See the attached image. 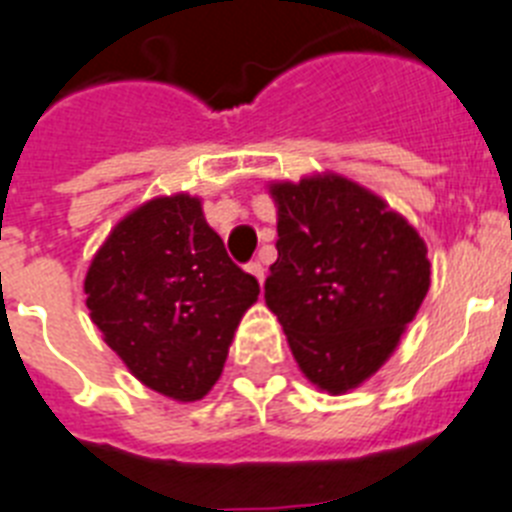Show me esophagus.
I'll list each match as a JSON object with an SVG mask.
<instances>
[{"label": "esophagus", "instance_id": "34e87169", "mask_svg": "<svg viewBox=\"0 0 512 512\" xmlns=\"http://www.w3.org/2000/svg\"><path fill=\"white\" fill-rule=\"evenodd\" d=\"M247 273H252V276L257 278V283L263 286V281H265V268H263V265H260V263H257V260H255V263H249V265H247Z\"/></svg>", "mask_w": 512, "mask_h": 512}]
</instances>
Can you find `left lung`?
<instances>
[{
  "instance_id": "left-lung-1",
  "label": "left lung",
  "mask_w": 512,
  "mask_h": 512,
  "mask_svg": "<svg viewBox=\"0 0 512 512\" xmlns=\"http://www.w3.org/2000/svg\"><path fill=\"white\" fill-rule=\"evenodd\" d=\"M278 260L265 304L304 375L346 393L393 354L429 289L422 236L343 176L270 187Z\"/></svg>"
}]
</instances>
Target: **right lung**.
Returning <instances> with one entry per match:
<instances>
[{
  "label": "right lung",
  "mask_w": 512,
  "mask_h": 512,
  "mask_svg": "<svg viewBox=\"0 0 512 512\" xmlns=\"http://www.w3.org/2000/svg\"><path fill=\"white\" fill-rule=\"evenodd\" d=\"M260 283L226 255L200 200L158 197L117 223L85 276V304L132 375L176 401L221 377Z\"/></svg>",
  "instance_id": "1"
}]
</instances>
